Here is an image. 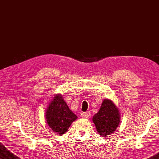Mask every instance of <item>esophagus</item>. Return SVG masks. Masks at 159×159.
<instances>
[{"label": "esophagus", "instance_id": "esophagus-1", "mask_svg": "<svg viewBox=\"0 0 159 159\" xmlns=\"http://www.w3.org/2000/svg\"><path fill=\"white\" fill-rule=\"evenodd\" d=\"M90 115V112L89 111L84 112L81 113V116H82V118H89Z\"/></svg>", "mask_w": 159, "mask_h": 159}]
</instances>
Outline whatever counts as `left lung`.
I'll use <instances>...</instances> for the list:
<instances>
[{"label": "left lung", "instance_id": "obj_1", "mask_svg": "<svg viewBox=\"0 0 159 159\" xmlns=\"http://www.w3.org/2000/svg\"><path fill=\"white\" fill-rule=\"evenodd\" d=\"M93 121L100 135H110L115 131L120 123L118 108L111 100L104 99L99 112L93 116Z\"/></svg>", "mask_w": 159, "mask_h": 159}]
</instances>
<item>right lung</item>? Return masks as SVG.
Segmentation results:
<instances>
[{
  "instance_id": "obj_1",
  "label": "right lung",
  "mask_w": 159,
  "mask_h": 159,
  "mask_svg": "<svg viewBox=\"0 0 159 159\" xmlns=\"http://www.w3.org/2000/svg\"><path fill=\"white\" fill-rule=\"evenodd\" d=\"M45 116L49 127L59 134L66 133L71 124L77 118L60 95H56L51 102Z\"/></svg>"
}]
</instances>
